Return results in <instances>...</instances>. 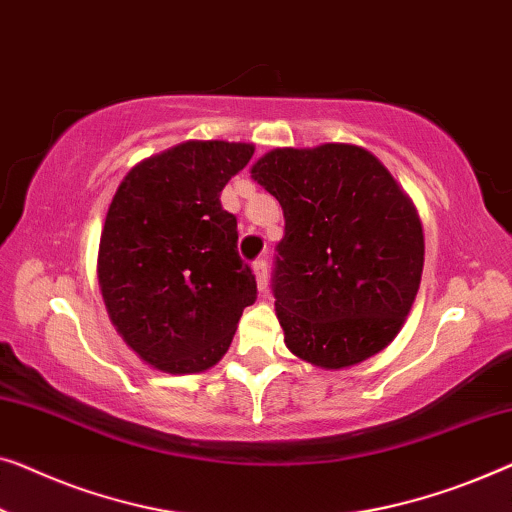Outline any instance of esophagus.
<instances>
[{"instance_id": "34e87169", "label": "esophagus", "mask_w": 512, "mask_h": 512, "mask_svg": "<svg viewBox=\"0 0 512 512\" xmlns=\"http://www.w3.org/2000/svg\"><path fill=\"white\" fill-rule=\"evenodd\" d=\"M254 274H256V281H258V291H268V261L265 258H258L254 261Z\"/></svg>"}]
</instances>
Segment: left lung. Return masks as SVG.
Listing matches in <instances>:
<instances>
[{"label":"left lung","instance_id":"left-lung-1","mask_svg":"<svg viewBox=\"0 0 512 512\" xmlns=\"http://www.w3.org/2000/svg\"><path fill=\"white\" fill-rule=\"evenodd\" d=\"M251 177L284 210L272 293L291 353L344 369L388 346L416 300L425 238L416 207L365 147H277Z\"/></svg>","mask_w":512,"mask_h":512}]
</instances>
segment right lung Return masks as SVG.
Instances as JSON below:
<instances>
[{
  "label": "right lung",
  "mask_w": 512,
  "mask_h": 512,
  "mask_svg": "<svg viewBox=\"0 0 512 512\" xmlns=\"http://www.w3.org/2000/svg\"><path fill=\"white\" fill-rule=\"evenodd\" d=\"M254 145L187 140L133 166L108 207L99 286L108 316L147 365L196 374L221 360L256 277L238 254L221 191Z\"/></svg>",
  "instance_id": "1"
}]
</instances>
